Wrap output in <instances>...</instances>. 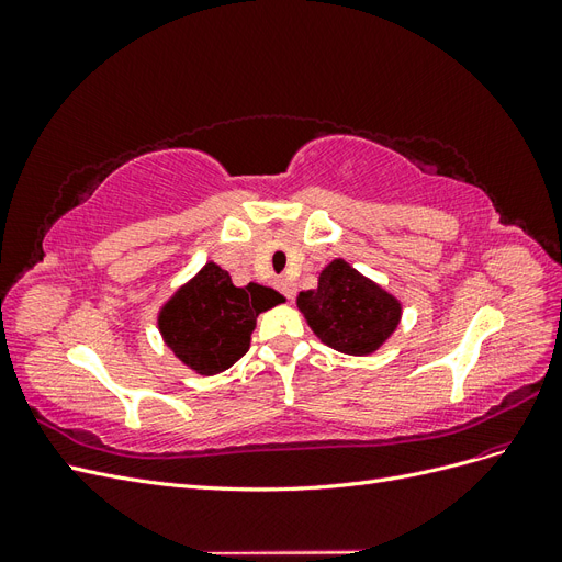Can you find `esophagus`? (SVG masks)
<instances>
[{
	"instance_id": "obj_1",
	"label": "esophagus",
	"mask_w": 562,
	"mask_h": 562,
	"mask_svg": "<svg viewBox=\"0 0 562 562\" xmlns=\"http://www.w3.org/2000/svg\"><path fill=\"white\" fill-rule=\"evenodd\" d=\"M277 288L285 295V300H293L295 297V283L291 279H285V277L277 279Z\"/></svg>"
}]
</instances>
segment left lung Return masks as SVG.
I'll return each instance as SVG.
<instances>
[{"mask_svg": "<svg viewBox=\"0 0 562 562\" xmlns=\"http://www.w3.org/2000/svg\"><path fill=\"white\" fill-rule=\"evenodd\" d=\"M297 307L323 345L349 356L380 349L401 321V302L345 260L323 269L318 288L297 295Z\"/></svg>", "mask_w": 562, "mask_h": 562, "instance_id": "8db88e82", "label": "left lung"}]
</instances>
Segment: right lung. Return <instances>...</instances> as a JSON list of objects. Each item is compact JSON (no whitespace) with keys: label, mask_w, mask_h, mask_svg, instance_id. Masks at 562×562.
Returning <instances> with one entry per match:
<instances>
[{"label":"right lung","mask_w":562,"mask_h":562,"mask_svg":"<svg viewBox=\"0 0 562 562\" xmlns=\"http://www.w3.org/2000/svg\"><path fill=\"white\" fill-rule=\"evenodd\" d=\"M283 302L274 288H236L225 269L209 262L159 312L164 342L199 375L232 368L250 347L258 314Z\"/></svg>","instance_id":"add662e5"}]
</instances>
